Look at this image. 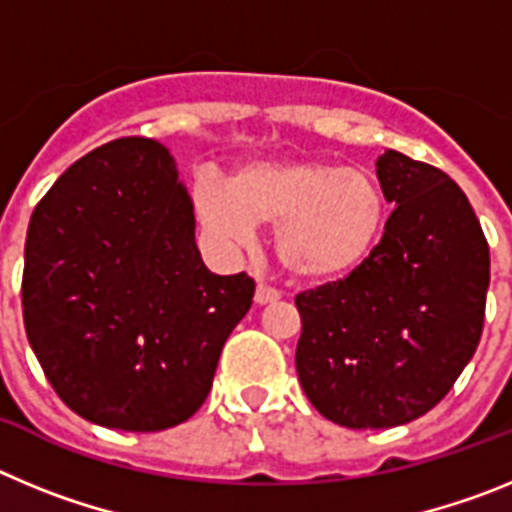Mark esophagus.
Segmentation results:
<instances>
[{
	"label": "esophagus",
	"mask_w": 512,
	"mask_h": 512,
	"mask_svg": "<svg viewBox=\"0 0 512 512\" xmlns=\"http://www.w3.org/2000/svg\"><path fill=\"white\" fill-rule=\"evenodd\" d=\"M277 300L279 292L274 287H269V284H259V287H256V295H253V302H256V305H269V302Z\"/></svg>",
	"instance_id": "obj_1"
}]
</instances>
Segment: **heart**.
Returning a JSON list of instances; mask_svg holds the SVG:
<instances>
[{
	"mask_svg": "<svg viewBox=\"0 0 512 512\" xmlns=\"http://www.w3.org/2000/svg\"><path fill=\"white\" fill-rule=\"evenodd\" d=\"M202 228L223 246L251 241L253 225L274 228V253L289 277L310 284L364 269L387 228V197L372 174L318 158H259L238 166L225 189L194 187Z\"/></svg>",
	"mask_w": 512,
	"mask_h": 512,
	"instance_id": "obj_1",
	"label": "heart"
}]
</instances>
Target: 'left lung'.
Returning <instances> with one entry per match:
<instances>
[{"label":"left lung","instance_id":"left-lung-1","mask_svg":"<svg viewBox=\"0 0 512 512\" xmlns=\"http://www.w3.org/2000/svg\"><path fill=\"white\" fill-rule=\"evenodd\" d=\"M395 205L369 264L297 295V374L323 418L395 428L446 397L477 351L490 248L467 194L400 151L377 158Z\"/></svg>","mask_w":512,"mask_h":512}]
</instances>
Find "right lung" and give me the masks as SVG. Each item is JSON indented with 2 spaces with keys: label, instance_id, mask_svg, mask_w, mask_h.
Masks as SVG:
<instances>
[{
  "label": "right lung",
  "instance_id": "right-lung-1",
  "mask_svg": "<svg viewBox=\"0 0 512 512\" xmlns=\"http://www.w3.org/2000/svg\"><path fill=\"white\" fill-rule=\"evenodd\" d=\"M253 289L246 274L207 269L174 156L151 138L94 148L30 217L27 341L58 397L104 428L192 418Z\"/></svg>",
  "mask_w": 512,
  "mask_h": 512
}]
</instances>
